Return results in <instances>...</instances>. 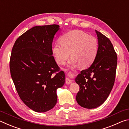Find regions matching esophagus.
Here are the masks:
<instances>
[{"mask_svg":"<svg viewBox=\"0 0 129 129\" xmlns=\"http://www.w3.org/2000/svg\"><path fill=\"white\" fill-rule=\"evenodd\" d=\"M68 77L66 78L65 79V83L67 84H69L72 83V77L74 76V74L72 73V72H69L67 74Z\"/></svg>","mask_w":129,"mask_h":129,"instance_id":"esophagus-1","label":"esophagus"}]
</instances>
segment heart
Here are the masks:
<instances>
[{
  "label": "heart",
  "instance_id": "obj_1",
  "mask_svg": "<svg viewBox=\"0 0 129 129\" xmlns=\"http://www.w3.org/2000/svg\"><path fill=\"white\" fill-rule=\"evenodd\" d=\"M99 51L97 39L81 30H73L61 37L52 48V53L57 63L64 64L71 54V63L86 68L95 60Z\"/></svg>",
  "mask_w": 129,
  "mask_h": 129
}]
</instances>
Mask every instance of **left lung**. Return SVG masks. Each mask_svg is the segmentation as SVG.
<instances>
[{"mask_svg": "<svg viewBox=\"0 0 129 129\" xmlns=\"http://www.w3.org/2000/svg\"><path fill=\"white\" fill-rule=\"evenodd\" d=\"M99 51L89 68L82 70L76 78L80 90L76 95L79 105L87 109L96 108L106 101L115 81L117 56L110 40L95 30Z\"/></svg>", "mask_w": 129, "mask_h": 129, "instance_id": "1", "label": "left lung"}]
</instances>
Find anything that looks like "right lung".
I'll use <instances>...</instances> for the list:
<instances>
[{"label": "right lung", "instance_id": "add662e5", "mask_svg": "<svg viewBox=\"0 0 129 129\" xmlns=\"http://www.w3.org/2000/svg\"><path fill=\"white\" fill-rule=\"evenodd\" d=\"M57 24L35 26L19 37L12 49L11 76L24 103L35 112L51 110L57 102V89L65 76L52 56Z\"/></svg>", "mask_w": 129, "mask_h": 129}]
</instances>
